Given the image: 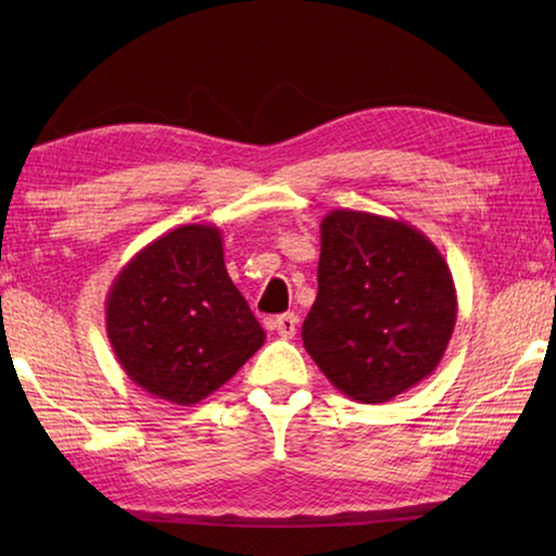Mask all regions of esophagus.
Instances as JSON below:
<instances>
[{"mask_svg": "<svg viewBox=\"0 0 556 556\" xmlns=\"http://www.w3.org/2000/svg\"><path fill=\"white\" fill-rule=\"evenodd\" d=\"M271 331H277L281 338H294L296 326H299V316L296 314H281L269 321Z\"/></svg>", "mask_w": 556, "mask_h": 556, "instance_id": "esophagus-1", "label": "esophagus"}]
</instances>
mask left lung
Listing matches in <instances>:
<instances>
[{"label":"left lung","instance_id":"left-lung-1","mask_svg":"<svg viewBox=\"0 0 556 556\" xmlns=\"http://www.w3.org/2000/svg\"><path fill=\"white\" fill-rule=\"evenodd\" d=\"M456 314L446 260L414 225L345 208L321 220L318 296L301 338L336 390L380 404L427 380Z\"/></svg>","mask_w":556,"mask_h":556}]
</instances>
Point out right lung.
<instances>
[{
  "instance_id": "obj_1",
  "label": "right lung",
  "mask_w": 556,
  "mask_h": 556,
  "mask_svg": "<svg viewBox=\"0 0 556 556\" xmlns=\"http://www.w3.org/2000/svg\"><path fill=\"white\" fill-rule=\"evenodd\" d=\"M105 321L127 378L181 407L223 388L265 343L225 269L223 235L205 223L139 250L112 281Z\"/></svg>"
}]
</instances>
